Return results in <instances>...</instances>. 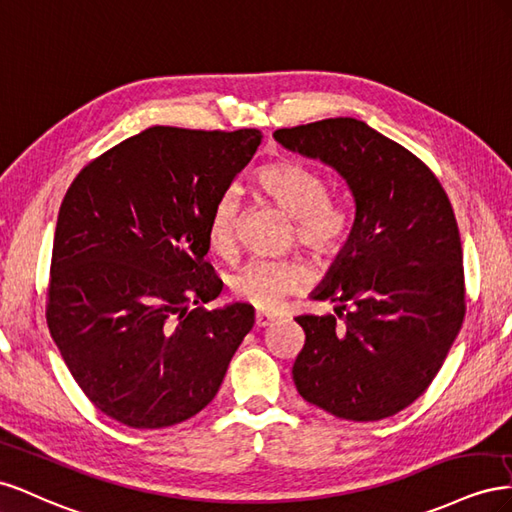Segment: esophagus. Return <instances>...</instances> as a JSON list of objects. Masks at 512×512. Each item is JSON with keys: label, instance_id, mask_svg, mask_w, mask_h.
I'll use <instances>...</instances> for the list:
<instances>
[{"label": "esophagus", "instance_id": "obj_1", "mask_svg": "<svg viewBox=\"0 0 512 512\" xmlns=\"http://www.w3.org/2000/svg\"><path fill=\"white\" fill-rule=\"evenodd\" d=\"M274 319H276V315H272V313L257 311V313H255V326H257V328H266V326L272 324Z\"/></svg>", "mask_w": 512, "mask_h": 512}]
</instances>
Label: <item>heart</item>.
Here are the masks:
<instances>
[{"label": "heart", "mask_w": 512, "mask_h": 512, "mask_svg": "<svg viewBox=\"0 0 512 512\" xmlns=\"http://www.w3.org/2000/svg\"><path fill=\"white\" fill-rule=\"evenodd\" d=\"M255 186L291 216L298 244L315 257L337 253L347 240V210L339 199L328 195V182L317 169L300 160H279L257 171ZM238 212V197L233 193H223L216 199L206 231L214 253H231ZM302 285L304 270L289 259H251L229 276L231 294L259 309H272L283 296L294 294Z\"/></svg>", "instance_id": "1"}]
</instances>
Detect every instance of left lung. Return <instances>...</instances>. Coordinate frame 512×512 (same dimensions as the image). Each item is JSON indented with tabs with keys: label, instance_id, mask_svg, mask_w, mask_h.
Wrapping results in <instances>:
<instances>
[{
	"label": "left lung",
	"instance_id": "obj_1",
	"mask_svg": "<svg viewBox=\"0 0 512 512\" xmlns=\"http://www.w3.org/2000/svg\"><path fill=\"white\" fill-rule=\"evenodd\" d=\"M283 148L337 169L354 225L313 300L337 315H300L294 362L304 401L356 422L394 416L429 388L465 317L455 212L433 171L354 118L281 128Z\"/></svg>",
	"mask_w": 512,
	"mask_h": 512
}]
</instances>
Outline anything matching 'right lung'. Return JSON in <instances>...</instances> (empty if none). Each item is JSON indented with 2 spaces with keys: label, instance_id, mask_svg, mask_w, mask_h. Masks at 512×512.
<instances>
[{
  "label": "right lung",
  "instance_id": "add662e5",
  "mask_svg": "<svg viewBox=\"0 0 512 512\" xmlns=\"http://www.w3.org/2000/svg\"><path fill=\"white\" fill-rule=\"evenodd\" d=\"M255 128L152 126L85 165L57 216L47 324L102 414L163 429L199 414L255 324L206 257L216 199L251 163Z\"/></svg>",
  "mask_w": 512,
  "mask_h": 512
}]
</instances>
